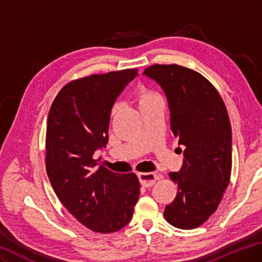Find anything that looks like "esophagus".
<instances>
[{
  "label": "esophagus",
  "instance_id": "obj_1",
  "mask_svg": "<svg viewBox=\"0 0 262 262\" xmlns=\"http://www.w3.org/2000/svg\"><path fill=\"white\" fill-rule=\"evenodd\" d=\"M159 175H156V173H152V172H140L139 173V180H140V183L144 188H150L154 184H155V182L159 180Z\"/></svg>",
  "mask_w": 262,
  "mask_h": 262
}]
</instances>
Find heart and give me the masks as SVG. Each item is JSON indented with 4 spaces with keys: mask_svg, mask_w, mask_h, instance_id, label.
<instances>
[{
    "mask_svg": "<svg viewBox=\"0 0 262 262\" xmlns=\"http://www.w3.org/2000/svg\"><path fill=\"white\" fill-rule=\"evenodd\" d=\"M135 100L138 101L140 110L146 108V107L150 106L157 101H162L161 95L157 93L156 91L149 89V87L146 86H139L138 89H136ZM116 112H118V106L114 105L113 108L111 111V115L114 116L116 114Z\"/></svg>",
    "mask_w": 262,
    "mask_h": 262,
    "instance_id": "heart-1",
    "label": "heart"
}]
</instances>
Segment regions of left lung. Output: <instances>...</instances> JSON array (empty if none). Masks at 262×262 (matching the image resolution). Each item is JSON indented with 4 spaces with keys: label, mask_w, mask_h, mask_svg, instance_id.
Here are the masks:
<instances>
[{
    "label": "left lung",
    "mask_w": 262,
    "mask_h": 262,
    "mask_svg": "<svg viewBox=\"0 0 262 262\" xmlns=\"http://www.w3.org/2000/svg\"><path fill=\"white\" fill-rule=\"evenodd\" d=\"M143 74L163 89L170 128L184 146L183 165L169 173L177 194L165 206L164 218L177 228L192 230L215 212L230 184L232 132L227 110L217 89L193 70L154 64Z\"/></svg>",
    "instance_id": "obj_1"
}]
</instances>
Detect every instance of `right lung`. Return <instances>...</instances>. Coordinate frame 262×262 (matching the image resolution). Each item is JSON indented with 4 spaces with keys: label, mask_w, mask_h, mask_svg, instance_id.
<instances>
[{
    "label": "right lung",
    "mask_w": 262,
    "mask_h": 262,
    "mask_svg": "<svg viewBox=\"0 0 262 262\" xmlns=\"http://www.w3.org/2000/svg\"><path fill=\"white\" fill-rule=\"evenodd\" d=\"M138 69L91 74L70 81L48 116L45 165L61 204L91 231L112 233L130 222L140 196L134 172H113L94 159L108 141L111 110Z\"/></svg>",
    "instance_id": "right-lung-1"
}]
</instances>
